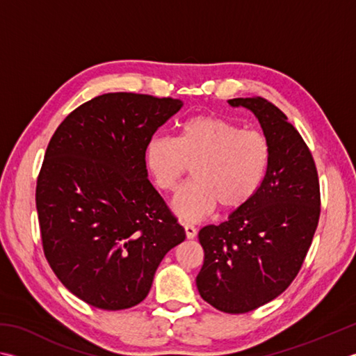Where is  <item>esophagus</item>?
Here are the masks:
<instances>
[{"mask_svg": "<svg viewBox=\"0 0 356 356\" xmlns=\"http://www.w3.org/2000/svg\"><path fill=\"white\" fill-rule=\"evenodd\" d=\"M185 234H186V239H194V238H196V234H197L196 227L185 225Z\"/></svg>", "mask_w": 356, "mask_h": 356, "instance_id": "1", "label": "esophagus"}]
</instances>
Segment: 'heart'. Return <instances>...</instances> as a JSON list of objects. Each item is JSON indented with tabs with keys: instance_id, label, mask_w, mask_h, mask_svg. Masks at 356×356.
<instances>
[{
	"instance_id": "heart-1",
	"label": "heart",
	"mask_w": 356,
	"mask_h": 356,
	"mask_svg": "<svg viewBox=\"0 0 356 356\" xmlns=\"http://www.w3.org/2000/svg\"><path fill=\"white\" fill-rule=\"evenodd\" d=\"M145 165L162 191L176 190L193 168V182L179 190L171 208L179 219L199 222L216 207L239 210L259 191L270 165V145L257 131L216 115H196L184 123L177 138H151Z\"/></svg>"
}]
</instances>
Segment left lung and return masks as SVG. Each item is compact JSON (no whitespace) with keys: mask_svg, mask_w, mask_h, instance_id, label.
I'll return each mask as SVG.
<instances>
[{"mask_svg":"<svg viewBox=\"0 0 356 356\" xmlns=\"http://www.w3.org/2000/svg\"><path fill=\"white\" fill-rule=\"evenodd\" d=\"M252 111L270 145L267 176L254 197L220 225L199 232L204 266L196 277L204 301L247 313L273 301L295 280L319 220V182L302 137L275 104L228 100Z\"/></svg>","mask_w":356,"mask_h":356,"instance_id":"left-lung-1","label":"left lung"}]
</instances>
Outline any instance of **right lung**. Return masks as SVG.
Masks as SVG:
<instances>
[{
    "instance_id": "1",
    "label": "right lung",
    "mask_w": 356,
    "mask_h": 356,
    "mask_svg": "<svg viewBox=\"0 0 356 356\" xmlns=\"http://www.w3.org/2000/svg\"><path fill=\"white\" fill-rule=\"evenodd\" d=\"M182 106L179 99L103 94L72 111L47 145L35 194L44 256L92 307L142 302L165 254L185 241L145 165L151 137Z\"/></svg>"
}]
</instances>
